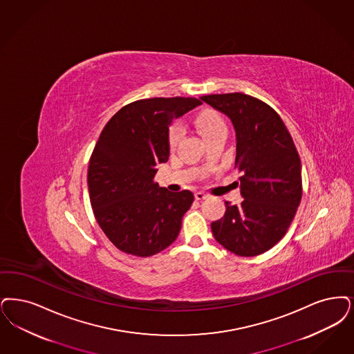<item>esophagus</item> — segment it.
<instances>
[{
    "label": "esophagus",
    "mask_w": 354,
    "mask_h": 354,
    "mask_svg": "<svg viewBox=\"0 0 354 354\" xmlns=\"http://www.w3.org/2000/svg\"><path fill=\"white\" fill-rule=\"evenodd\" d=\"M208 198V195L204 194V192H196V194H195V198H196V200H204V198Z\"/></svg>",
    "instance_id": "obj_1"
}]
</instances>
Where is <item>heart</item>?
<instances>
[{
    "label": "heart",
    "instance_id": "heart-1",
    "mask_svg": "<svg viewBox=\"0 0 354 354\" xmlns=\"http://www.w3.org/2000/svg\"><path fill=\"white\" fill-rule=\"evenodd\" d=\"M195 125L198 129V133L201 134V137L204 138V141L212 138L213 136L227 131V125L224 122V120L221 118V115L216 113L214 111H204L198 114L195 120ZM183 127L179 124H174L170 127V133H169V141L171 146H175L178 142L180 141V138L183 137Z\"/></svg>",
    "mask_w": 354,
    "mask_h": 354
}]
</instances>
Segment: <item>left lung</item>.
Returning <instances> with one entry per match:
<instances>
[{
  "label": "left lung",
  "instance_id": "1",
  "mask_svg": "<svg viewBox=\"0 0 354 354\" xmlns=\"http://www.w3.org/2000/svg\"><path fill=\"white\" fill-rule=\"evenodd\" d=\"M227 114L236 130L240 205L225 201L224 217L211 224L229 252L254 257L282 240L301 198V163L282 118L270 105L245 93L200 97Z\"/></svg>",
  "mask_w": 354,
  "mask_h": 354
}]
</instances>
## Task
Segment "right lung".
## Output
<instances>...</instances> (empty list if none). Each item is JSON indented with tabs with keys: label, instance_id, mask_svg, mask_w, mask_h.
Returning <instances> with one entry per match:
<instances>
[{
	"label": "right lung",
	"instance_id": "right-lung-1",
	"mask_svg": "<svg viewBox=\"0 0 354 354\" xmlns=\"http://www.w3.org/2000/svg\"><path fill=\"white\" fill-rule=\"evenodd\" d=\"M201 104L194 97L138 100L102 129L89 159L88 191L100 227L121 252L150 257L176 240L194 194L170 192L154 176L170 156L172 120Z\"/></svg>",
	"mask_w": 354,
	"mask_h": 354
}]
</instances>
